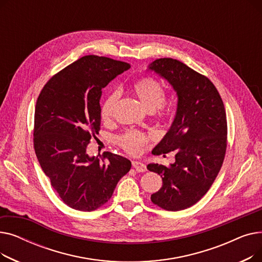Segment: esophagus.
Returning a JSON list of instances; mask_svg holds the SVG:
<instances>
[{
  "label": "esophagus",
  "instance_id": "1",
  "mask_svg": "<svg viewBox=\"0 0 262 262\" xmlns=\"http://www.w3.org/2000/svg\"><path fill=\"white\" fill-rule=\"evenodd\" d=\"M133 167L137 172H145L146 171V166L141 162V161H133Z\"/></svg>",
  "mask_w": 262,
  "mask_h": 262
}]
</instances>
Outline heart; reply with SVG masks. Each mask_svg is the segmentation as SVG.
Returning a JSON list of instances; mask_svg holds the SVG:
<instances>
[{"label":"heart","instance_id":"obj_1","mask_svg":"<svg viewBox=\"0 0 262 262\" xmlns=\"http://www.w3.org/2000/svg\"><path fill=\"white\" fill-rule=\"evenodd\" d=\"M134 94L148 112L153 113L156 109L163 112L169 107V102L163 99V88L160 82L152 77H142L134 82L132 87ZM119 92L110 93L101 107V117L105 122H109L114 118L116 108L119 102ZM147 141L146 137L135 130L124 134L119 139L120 145L129 154H138L142 145Z\"/></svg>","mask_w":262,"mask_h":262}]
</instances>
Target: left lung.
I'll return each mask as SVG.
<instances>
[{
	"mask_svg": "<svg viewBox=\"0 0 262 262\" xmlns=\"http://www.w3.org/2000/svg\"><path fill=\"white\" fill-rule=\"evenodd\" d=\"M147 71L166 79L177 95L171 127L153 149L156 155L174 150L175 162L147 164V170L162 178L150 201L166 210H183L206 194L222 167L227 140L224 104L207 77L180 60L159 58Z\"/></svg>",
	"mask_w": 262,
	"mask_h": 262,
	"instance_id": "obj_1",
	"label": "left lung"
}]
</instances>
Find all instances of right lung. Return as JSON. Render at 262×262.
Here are the masks:
<instances>
[{"mask_svg": "<svg viewBox=\"0 0 262 262\" xmlns=\"http://www.w3.org/2000/svg\"><path fill=\"white\" fill-rule=\"evenodd\" d=\"M129 68L127 62L88 55L54 75L39 94L35 152L52 187L73 209L101 207L130 170L132 162L123 156L87 154L91 137L101 126L102 89Z\"/></svg>", "mask_w": 262, "mask_h": 262, "instance_id": "add662e5", "label": "right lung"}]
</instances>
